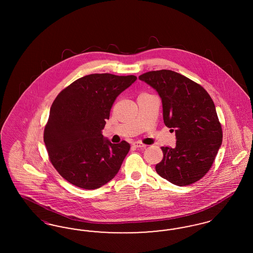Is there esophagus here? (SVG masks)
<instances>
[{
  "instance_id": "esophagus-1",
  "label": "esophagus",
  "mask_w": 253,
  "mask_h": 253,
  "mask_svg": "<svg viewBox=\"0 0 253 253\" xmlns=\"http://www.w3.org/2000/svg\"><path fill=\"white\" fill-rule=\"evenodd\" d=\"M132 147H134V148H145L146 145L141 143L140 141H136V142L132 143Z\"/></svg>"
}]
</instances>
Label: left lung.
<instances>
[{
  "instance_id": "left-lung-1",
  "label": "left lung",
  "mask_w": 253,
  "mask_h": 253,
  "mask_svg": "<svg viewBox=\"0 0 253 253\" xmlns=\"http://www.w3.org/2000/svg\"><path fill=\"white\" fill-rule=\"evenodd\" d=\"M138 79L157 91L164 123L175 132V147H161L163 159L156 166L157 173L181 187L201 179L223 138L211 97L201 85L174 71H151Z\"/></svg>"
}]
</instances>
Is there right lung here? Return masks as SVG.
<instances>
[{
    "mask_svg": "<svg viewBox=\"0 0 253 253\" xmlns=\"http://www.w3.org/2000/svg\"><path fill=\"white\" fill-rule=\"evenodd\" d=\"M135 76L92 74L63 89L54 100L43 133L52 165L73 185L95 190L112 180L130 150L113 144L102 130L116 98Z\"/></svg>",
    "mask_w": 253,
    "mask_h": 253,
    "instance_id": "right-lung-1",
    "label": "right lung"
}]
</instances>
